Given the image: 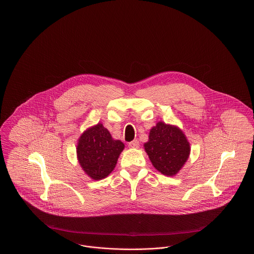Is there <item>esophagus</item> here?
<instances>
[{
	"instance_id": "1",
	"label": "esophagus",
	"mask_w": 254,
	"mask_h": 254,
	"mask_svg": "<svg viewBox=\"0 0 254 254\" xmlns=\"http://www.w3.org/2000/svg\"><path fill=\"white\" fill-rule=\"evenodd\" d=\"M128 146L131 148H137L139 146V141L137 139H133L132 141L128 142Z\"/></svg>"
}]
</instances>
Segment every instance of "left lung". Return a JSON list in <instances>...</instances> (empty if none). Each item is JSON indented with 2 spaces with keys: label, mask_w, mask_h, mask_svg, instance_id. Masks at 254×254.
Wrapping results in <instances>:
<instances>
[{
  "label": "left lung",
  "mask_w": 254,
  "mask_h": 254,
  "mask_svg": "<svg viewBox=\"0 0 254 254\" xmlns=\"http://www.w3.org/2000/svg\"><path fill=\"white\" fill-rule=\"evenodd\" d=\"M143 146L155 170L167 177L182 170L190 152V142L183 130L162 122L150 129L148 141Z\"/></svg>",
  "instance_id": "obj_1"
}]
</instances>
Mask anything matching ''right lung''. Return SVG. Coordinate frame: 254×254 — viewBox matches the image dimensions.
<instances>
[{"mask_svg":"<svg viewBox=\"0 0 254 254\" xmlns=\"http://www.w3.org/2000/svg\"><path fill=\"white\" fill-rule=\"evenodd\" d=\"M125 144L114 139L110 131L98 124L80 135L76 146L78 162L91 179L100 181L107 178L116 167Z\"/></svg>","mask_w":254,"mask_h":254,"instance_id":"obj_1","label":"right lung"}]
</instances>
